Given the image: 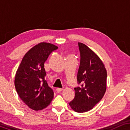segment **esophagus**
<instances>
[{
  "instance_id": "esophagus-1",
  "label": "esophagus",
  "mask_w": 130,
  "mask_h": 130,
  "mask_svg": "<svg viewBox=\"0 0 130 130\" xmlns=\"http://www.w3.org/2000/svg\"><path fill=\"white\" fill-rule=\"evenodd\" d=\"M63 90V88H57V89H56L57 92H60L61 91H62Z\"/></svg>"
}]
</instances>
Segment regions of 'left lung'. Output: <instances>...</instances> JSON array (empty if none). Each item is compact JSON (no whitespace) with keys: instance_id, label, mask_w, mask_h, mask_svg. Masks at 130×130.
<instances>
[{"instance_id":"left-lung-1","label":"left lung","mask_w":130,"mask_h":130,"mask_svg":"<svg viewBox=\"0 0 130 130\" xmlns=\"http://www.w3.org/2000/svg\"><path fill=\"white\" fill-rule=\"evenodd\" d=\"M80 63L77 73L78 84L75 96L69 103L77 112L90 111L100 101L106 90L107 72L104 64L96 53L85 44L78 43Z\"/></svg>"}]
</instances>
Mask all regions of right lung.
<instances>
[{
    "label": "right lung",
    "mask_w": 130,
    "mask_h": 130,
    "mask_svg": "<svg viewBox=\"0 0 130 130\" xmlns=\"http://www.w3.org/2000/svg\"><path fill=\"white\" fill-rule=\"evenodd\" d=\"M57 48L48 42L37 44L26 53L16 73V90L21 100L35 111L44 109L54 98V92L45 80L44 64L50 53Z\"/></svg>",
    "instance_id": "right-lung-1"
}]
</instances>
